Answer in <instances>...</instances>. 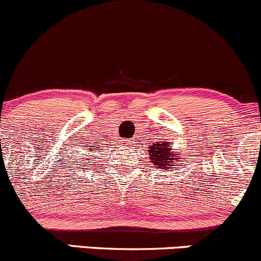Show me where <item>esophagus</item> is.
Listing matches in <instances>:
<instances>
[{
  "label": "esophagus",
  "instance_id": "34e87169",
  "mask_svg": "<svg viewBox=\"0 0 261 261\" xmlns=\"http://www.w3.org/2000/svg\"><path fill=\"white\" fill-rule=\"evenodd\" d=\"M135 143H136V141L134 140V139H128V140H123L122 141L123 145H134Z\"/></svg>",
  "mask_w": 261,
  "mask_h": 261
}]
</instances>
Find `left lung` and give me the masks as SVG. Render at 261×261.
<instances>
[{
  "instance_id": "obj_1",
  "label": "left lung",
  "mask_w": 261,
  "mask_h": 261,
  "mask_svg": "<svg viewBox=\"0 0 261 261\" xmlns=\"http://www.w3.org/2000/svg\"><path fill=\"white\" fill-rule=\"evenodd\" d=\"M149 155L150 160L154 165H158L159 169H173L175 167L177 169L179 165V158L172 152V146H169L168 143H159L152 144V146H149Z\"/></svg>"
}]
</instances>
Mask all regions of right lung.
I'll list each match as a JSON object with an SVG mask.
<instances>
[{"label": "right lung", "mask_w": 261, "mask_h": 261, "mask_svg": "<svg viewBox=\"0 0 261 261\" xmlns=\"http://www.w3.org/2000/svg\"><path fill=\"white\" fill-rule=\"evenodd\" d=\"M87 150H88V149H87ZM94 150H96V147H94V149H92V150H91V151H92V152H93V151H94Z\"/></svg>", "instance_id": "obj_1"}]
</instances>
